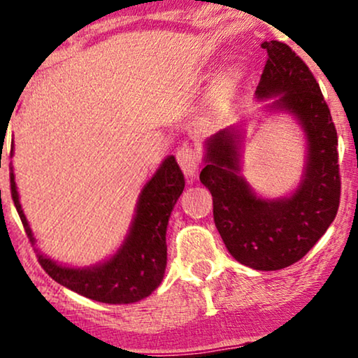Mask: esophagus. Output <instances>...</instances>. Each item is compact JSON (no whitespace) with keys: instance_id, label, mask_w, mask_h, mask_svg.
Returning a JSON list of instances; mask_svg holds the SVG:
<instances>
[{"instance_id":"34e87169","label":"esophagus","mask_w":358,"mask_h":358,"mask_svg":"<svg viewBox=\"0 0 358 358\" xmlns=\"http://www.w3.org/2000/svg\"><path fill=\"white\" fill-rule=\"evenodd\" d=\"M176 160H178L180 166H182L183 173L189 176V178H193L196 175L199 165H201V159H199L196 149L187 144L178 147V150H176Z\"/></svg>"}]
</instances>
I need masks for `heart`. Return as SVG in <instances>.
Returning <instances> with one entry per match:
<instances>
[{
  "label": "heart",
  "mask_w": 358,
  "mask_h": 358,
  "mask_svg": "<svg viewBox=\"0 0 358 358\" xmlns=\"http://www.w3.org/2000/svg\"><path fill=\"white\" fill-rule=\"evenodd\" d=\"M241 78V71L237 69H232L227 71V75L224 76V80L221 82V96L224 98H229L234 92L237 82H239Z\"/></svg>",
  "instance_id": "b5f03b06"
}]
</instances>
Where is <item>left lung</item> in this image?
Wrapping results in <instances>:
<instances>
[{"label": "left lung", "mask_w": 358, "mask_h": 358, "mask_svg": "<svg viewBox=\"0 0 358 358\" xmlns=\"http://www.w3.org/2000/svg\"><path fill=\"white\" fill-rule=\"evenodd\" d=\"M268 54L257 99L275 98L268 111L296 119L306 136L303 178L288 198L264 199L241 173L242 134L234 126L206 141L199 180L213 194V216L229 254L254 270H282L303 259L334 221L341 201L337 131L308 65L280 41L264 42Z\"/></svg>", "instance_id": "1"}]
</instances>
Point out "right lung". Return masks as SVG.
<instances>
[{
    "instance_id": "add662e5",
    "label": "right lung",
    "mask_w": 358,
    "mask_h": 358,
    "mask_svg": "<svg viewBox=\"0 0 358 358\" xmlns=\"http://www.w3.org/2000/svg\"><path fill=\"white\" fill-rule=\"evenodd\" d=\"M9 178L14 206L22 221L24 231L34 244V234L19 203L13 166ZM183 188L185 178L182 170L175 157L169 155L142 188L129 234L111 259L93 266L73 268L57 264L37 252L41 266L57 283L94 301L108 304L141 301L149 296L164 280L166 266V224Z\"/></svg>"
}]
</instances>
